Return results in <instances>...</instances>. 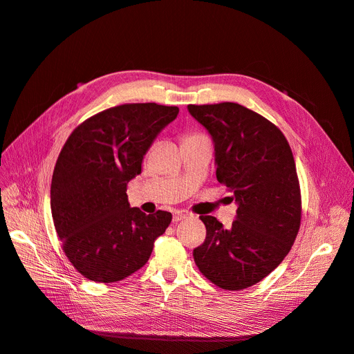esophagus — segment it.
Returning <instances> with one entry per match:
<instances>
[{
	"instance_id": "esophagus-1",
	"label": "esophagus",
	"mask_w": 354,
	"mask_h": 354,
	"mask_svg": "<svg viewBox=\"0 0 354 354\" xmlns=\"http://www.w3.org/2000/svg\"><path fill=\"white\" fill-rule=\"evenodd\" d=\"M188 216H189L188 212H185V211H176V212L174 214V222H179V221H182V219H185V218H188Z\"/></svg>"
}]
</instances>
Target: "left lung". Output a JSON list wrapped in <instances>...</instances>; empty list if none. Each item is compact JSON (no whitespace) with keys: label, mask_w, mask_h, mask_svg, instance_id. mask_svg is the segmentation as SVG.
Instances as JSON below:
<instances>
[{"label":"left lung","mask_w":354,"mask_h":354,"mask_svg":"<svg viewBox=\"0 0 354 354\" xmlns=\"http://www.w3.org/2000/svg\"><path fill=\"white\" fill-rule=\"evenodd\" d=\"M215 145L216 179L238 203L225 230L211 215L203 244L194 250L199 271L222 290L239 291L266 278L290 252L301 224V191L283 132L238 103L189 104Z\"/></svg>","instance_id":"1"}]
</instances>
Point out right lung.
<instances>
[{
  "mask_svg": "<svg viewBox=\"0 0 354 354\" xmlns=\"http://www.w3.org/2000/svg\"><path fill=\"white\" fill-rule=\"evenodd\" d=\"M176 106L126 103L86 119L66 140L51 179V215L62 248L83 277L116 283L142 268L172 214L130 208L127 183Z\"/></svg>",
  "mask_w": 354,
  "mask_h": 354,
  "instance_id": "add662e5",
  "label": "right lung"
}]
</instances>
